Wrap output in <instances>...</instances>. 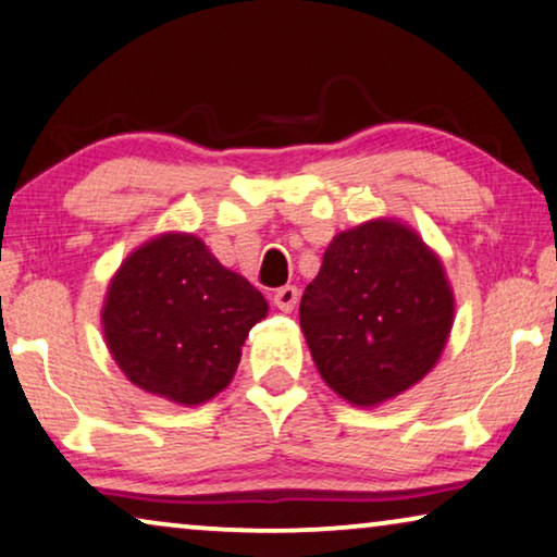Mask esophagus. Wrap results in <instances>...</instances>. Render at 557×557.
Masks as SVG:
<instances>
[{
  "mask_svg": "<svg viewBox=\"0 0 557 557\" xmlns=\"http://www.w3.org/2000/svg\"><path fill=\"white\" fill-rule=\"evenodd\" d=\"M297 300H300V289H297L295 285H285L275 289V295H272V302H275L277 310L282 312H293Z\"/></svg>",
  "mask_w": 557,
  "mask_h": 557,
  "instance_id": "esophagus-1",
  "label": "esophagus"
}]
</instances>
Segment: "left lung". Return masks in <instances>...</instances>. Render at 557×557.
<instances>
[{
  "label": "left lung",
  "mask_w": 557,
  "mask_h": 557,
  "mask_svg": "<svg viewBox=\"0 0 557 557\" xmlns=\"http://www.w3.org/2000/svg\"><path fill=\"white\" fill-rule=\"evenodd\" d=\"M453 318L440 257L412 227L387 218L335 235L300 302L322 380L358 408L420 383L443 355Z\"/></svg>",
  "instance_id": "1"
}]
</instances>
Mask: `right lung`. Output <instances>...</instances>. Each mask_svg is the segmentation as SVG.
Masks as SVG:
<instances>
[{"instance_id": "add662e5", "label": "right lung", "mask_w": 557, "mask_h": 557, "mask_svg": "<svg viewBox=\"0 0 557 557\" xmlns=\"http://www.w3.org/2000/svg\"><path fill=\"white\" fill-rule=\"evenodd\" d=\"M264 314L260 289L220 264L202 239L164 232L114 272L102 330L129 383L193 408L230 385Z\"/></svg>"}]
</instances>
